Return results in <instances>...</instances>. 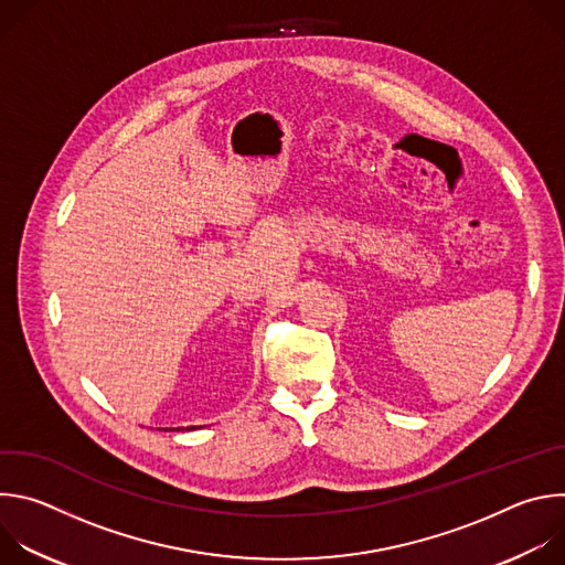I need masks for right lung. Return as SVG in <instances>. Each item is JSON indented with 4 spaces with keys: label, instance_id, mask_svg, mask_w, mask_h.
I'll return each instance as SVG.
<instances>
[{
    "label": "right lung",
    "instance_id": "obj_1",
    "mask_svg": "<svg viewBox=\"0 0 565 565\" xmlns=\"http://www.w3.org/2000/svg\"><path fill=\"white\" fill-rule=\"evenodd\" d=\"M179 429H185V427H179ZM188 429H194V427H188Z\"/></svg>",
    "mask_w": 565,
    "mask_h": 565
}]
</instances>
